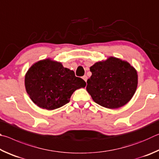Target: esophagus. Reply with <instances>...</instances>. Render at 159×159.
I'll return each mask as SVG.
<instances>
[{"label":"esophagus","mask_w":159,"mask_h":159,"mask_svg":"<svg viewBox=\"0 0 159 159\" xmlns=\"http://www.w3.org/2000/svg\"><path fill=\"white\" fill-rule=\"evenodd\" d=\"M82 78H83V80H84L85 82H87V78H88V77H87V75H84V76L82 77Z\"/></svg>","instance_id":"obj_1"}]
</instances>
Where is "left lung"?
<instances>
[{"instance_id":"obj_1","label":"left lung","mask_w":159,"mask_h":159,"mask_svg":"<svg viewBox=\"0 0 159 159\" xmlns=\"http://www.w3.org/2000/svg\"><path fill=\"white\" fill-rule=\"evenodd\" d=\"M87 91L93 101L102 107L115 109L124 106L134 95L138 74L126 61L110 57L90 68Z\"/></svg>"}]
</instances>
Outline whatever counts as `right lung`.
Instances as JSON below:
<instances>
[{"label":"right lung","mask_w":159,"mask_h":159,"mask_svg":"<svg viewBox=\"0 0 159 159\" xmlns=\"http://www.w3.org/2000/svg\"><path fill=\"white\" fill-rule=\"evenodd\" d=\"M86 82L73 70L50 59L33 65L25 76V87L30 99L38 107L55 110L68 103L74 91Z\"/></svg>","instance_id":"1"}]
</instances>
